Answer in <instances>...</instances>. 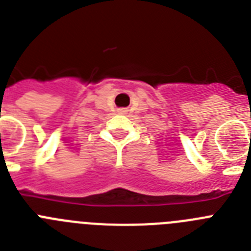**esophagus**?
I'll list each match as a JSON object with an SVG mask.
<instances>
[{
  "instance_id": "esophagus-1",
  "label": "esophagus",
  "mask_w": 251,
  "mask_h": 251,
  "mask_svg": "<svg viewBox=\"0 0 251 251\" xmlns=\"http://www.w3.org/2000/svg\"><path fill=\"white\" fill-rule=\"evenodd\" d=\"M127 112V110L126 109H118V113H121V114H124V113Z\"/></svg>"
}]
</instances>
